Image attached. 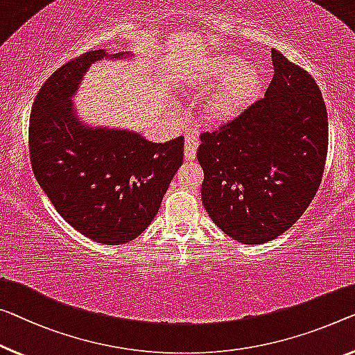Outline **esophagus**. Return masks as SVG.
<instances>
[{
	"label": "esophagus",
	"mask_w": 355,
	"mask_h": 355,
	"mask_svg": "<svg viewBox=\"0 0 355 355\" xmlns=\"http://www.w3.org/2000/svg\"><path fill=\"white\" fill-rule=\"evenodd\" d=\"M198 145L199 139L196 134H188L184 137V159L193 161L196 157V153H198Z\"/></svg>",
	"instance_id": "34e87169"
}]
</instances>
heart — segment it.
<instances>
[{
	"label": "heart",
	"instance_id": "obj_1",
	"mask_svg": "<svg viewBox=\"0 0 355 355\" xmlns=\"http://www.w3.org/2000/svg\"><path fill=\"white\" fill-rule=\"evenodd\" d=\"M220 86L207 102V116L225 123L239 116L255 102L263 86V73L253 63H242L231 54L216 55L205 62L193 75V84L200 91Z\"/></svg>",
	"mask_w": 355,
	"mask_h": 355
}]
</instances>
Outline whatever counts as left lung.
<instances>
[{
  "instance_id": "1",
  "label": "left lung",
  "mask_w": 355,
  "mask_h": 355,
  "mask_svg": "<svg viewBox=\"0 0 355 355\" xmlns=\"http://www.w3.org/2000/svg\"><path fill=\"white\" fill-rule=\"evenodd\" d=\"M274 76L261 100L200 135V188L211 221L232 239H276L308 209L324 173L329 116L303 68L272 49Z\"/></svg>"
}]
</instances>
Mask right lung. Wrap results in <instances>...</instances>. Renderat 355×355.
Returning a JSON list of instances; mask_svg holds the SVG:
<instances>
[{
	"mask_svg": "<svg viewBox=\"0 0 355 355\" xmlns=\"http://www.w3.org/2000/svg\"><path fill=\"white\" fill-rule=\"evenodd\" d=\"M130 55L97 49L65 63L42 84L30 114L36 182L68 225L105 245L134 241L150 226L183 162V137L153 144L79 119L71 97L91 65Z\"/></svg>",
	"mask_w": 355,
	"mask_h": 355,
	"instance_id": "obj_1",
	"label": "right lung"
}]
</instances>
